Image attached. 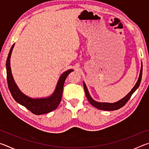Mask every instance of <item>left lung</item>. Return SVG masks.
Instances as JSON below:
<instances>
[{
	"label": "left lung",
	"instance_id": "8db88e82",
	"mask_svg": "<svg viewBox=\"0 0 149 149\" xmlns=\"http://www.w3.org/2000/svg\"><path fill=\"white\" fill-rule=\"evenodd\" d=\"M142 72H143V65H141L139 77L137 82L136 83L134 87L133 88L132 90L131 91L128 93V94L126 95L124 98H123L122 99H121L118 102H115V103H104V102H98L95 101V100L91 97L89 93L88 92L86 85H85V84L84 83L85 93V95H86V97L87 98L88 100H89V102L91 104V105L93 106V107H95V108H97L98 109H100V110L110 111V110H116L120 109V108L123 107V106L127 102V101L130 100L131 97H132V95H133V93L135 91L136 89H137L139 87V86L141 81V78H142Z\"/></svg>",
	"mask_w": 149,
	"mask_h": 149
}]
</instances>
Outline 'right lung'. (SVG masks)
<instances>
[{
  "label": "right lung",
  "mask_w": 149,
  "mask_h": 149,
  "mask_svg": "<svg viewBox=\"0 0 149 149\" xmlns=\"http://www.w3.org/2000/svg\"><path fill=\"white\" fill-rule=\"evenodd\" d=\"M14 44L12 45L10 50L8 58L6 60V76H7V83L10 91L11 93L12 97L17 102L20 104L24 106L27 109L35 115H41L43 114H47L51 111L54 110L58 107L60 101L62 99L63 88L65 80L66 79L70 73L73 72V70H68L64 72L60 76L57 86L51 97L46 99H33L31 98L27 97L24 95L23 93L17 88V85L15 84L13 77H12L10 68V58L12 54V49H13Z\"/></svg>",
  "instance_id": "obj_1"
}]
</instances>
